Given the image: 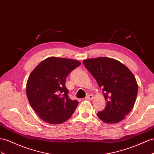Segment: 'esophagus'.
Instances as JSON below:
<instances>
[{
    "label": "esophagus",
    "mask_w": 154,
    "mask_h": 154,
    "mask_svg": "<svg viewBox=\"0 0 154 154\" xmlns=\"http://www.w3.org/2000/svg\"><path fill=\"white\" fill-rule=\"evenodd\" d=\"M93 99H94V95H92V94H89V95H88L86 97V100H92Z\"/></svg>",
    "instance_id": "1"
}]
</instances>
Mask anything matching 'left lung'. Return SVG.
I'll return each instance as SVG.
<instances>
[{"mask_svg": "<svg viewBox=\"0 0 154 154\" xmlns=\"http://www.w3.org/2000/svg\"><path fill=\"white\" fill-rule=\"evenodd\" d=\"M88 72L95 78L102 91L106 107L97 115L107 124L123 120L132 110L138 93V85L133 73L124 64L107 57L83 60Z\"/></svg>", "mask_w": 154, "mask_h": 154, "instance_id": "1", "label": "left lung"}]
</instances>
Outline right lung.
<instances>
[{"mask_svg": "<svg viewBox=\"0 0 154 154\" xmlns=\"http://www.w3.org/2000/svg\"><path fill=\"white\" fill-rule=\"evenodd\" d=\"M81 63L70 58L49 57L34 69L26 82L29 103L39 117L50 124H60L72 116L79 105L68 97L67 76Z\"/></svg>", "mask_w": 154, "mask_h": 154, "instance_id": "add662e5", "label": "right lung"}]
</instances>
